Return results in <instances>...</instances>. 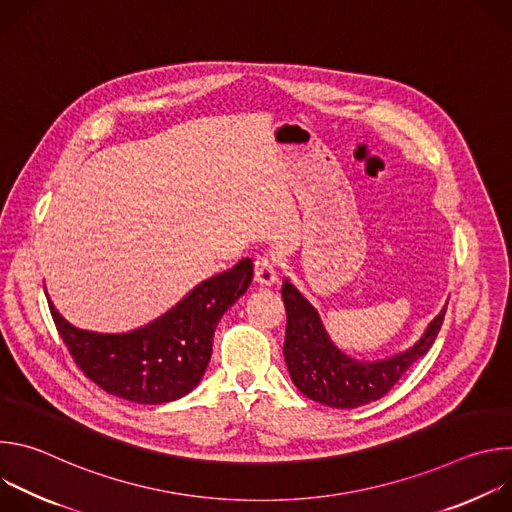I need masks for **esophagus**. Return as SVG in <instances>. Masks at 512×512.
Instances as JSON below:
<instances>
[{
  "instance_id": "1",
  "label": "esophagus",
  "mask_w": 512,
  "mask_h": 512,
  "mask_svg": "<svg viewBox=\"0 0 512 512\" xmlns=\"http://www.w3.org/2000/svg\"><path fill=\"white\" fill-rule=\"evenodd\" d=\"M255 281L263 287H269L277 281V269L271 257H259L255 261Z\"/></svg>"
}]
</instances>
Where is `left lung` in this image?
Wrapping results in <instances>:
<instances>
[{
  "instance_id": "8db88e82",
  "label": "left lung",
  "mask_w": 512,
  "mask_h": 512,
  "mask_svg": "<svg viewBox=\"0 0 512 512\" xmlns=\"http://www.w3.org/2000/svg\"><path fill=\"white\" fill-rule=\"evenodd\" d=\"M281 298L287 314L283 356L289 377L306 397L336 409H354L385 397L411 364L431 348L448 308L444 306L405 352L364 362L334 346L316 308L287 279L281 285Z\"/></svg>"
}]
</instances>
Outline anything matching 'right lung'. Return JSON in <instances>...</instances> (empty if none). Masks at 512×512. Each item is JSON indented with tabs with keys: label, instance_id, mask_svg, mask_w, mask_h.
I'll return each mask as SVG.
<instances>
[{
	"label": "right lung",
	"instance_id": "1",
	"mask_svg": "<svg viewBox=\"0 0 512 512\" xmlns=\"http://www.w3.org/2000/svg\"><path fill=\"white\" fill-rule=\"evenodd\" d=\"M253 261L198 283L172 310L123 334H99L66 322L48 300L56 330L81 371L103 391L143 405L188 395L204 377L218 320L245 294Z\"/></svg>",
	"mask_w": 512,
	"mask_h": 512
}]
</instances>
